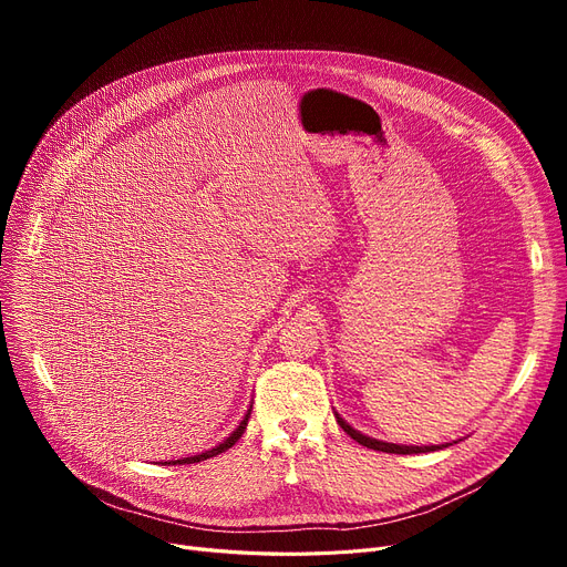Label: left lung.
Listing matches in <instances>:
<instances>
[{
  "instance_id": "left-lung-1",
  "label": "left lung",
  "mask_w": 567,
  "mask_h": 567,
  "mask_svg": "<svg viewBox=\"0 0 567 567\" xmlns=\"http://www.w3.org/2000/svg\"><path fill=\"white\" fill-rule=\"evenodd\" d=\"M336 419H338V425L353 439L359 441L361 445H365V449H372V451H381V453H395V455H411V453H434V451H441V449H449L451 443H441V445H404V443H389V441H379V439H372L359 430H353L342 415L336 411Z\"/></svg>"
}]
</instances>
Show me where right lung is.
I'll use <instances>...</instances> for the list:
<instances>
[{
	"label": "right lung",
	"instance_id": "add662e5",
	"mask_svg": "<svg viewBox=\"0 0 567 567\" xmlns=\"http://www.w3.org/2000/svg\"><path fill=\"white\" fill-rule=\"evenodd\" d=\"M250 411H252V404L248 406V411H246V415H244V421L236 425V430H234V432H231L227 439H223L218 445H214V449H208V451H204V453H197V455H190V457L174 460V462H163V464H195V462H202V460H208V457H216V455H220V453L229 451L231 445L238 441V436H241V434L246 432V425H248V419H250Z\"/></svg>",
	"mask_w": 567,
	"mask_h": 567
}]
</instances>
